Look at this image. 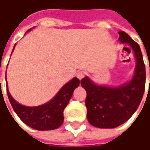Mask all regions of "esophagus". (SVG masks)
Masks as SVG:
<instances>
[{"label":"esophagus","mask_w":150,"mask_h":150,"mask_svg":"<svg viewBox=\"0 0 150 150\" xmlns=\"http://www.w3.org/2000/svg\"><path fill=\"white\" fill-rule=\"evenodd\" d=\"M85 75H86V72H84V71H78V73H77V77L78 78H79L80 80L82 79V78H83L85 77Z\"/></svg>","instance_id":"obj_1"}]
</instances>
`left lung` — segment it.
<instances>
[{
  "label": "left lung",
  "mask_w": 150,
  "mask_h": 150,
  "mask_svg": "<svg viewBox=\"0 0 150 150\" xmlns=\"http://www.w3.org/2000/svg\"><path fill=\"white\" fill-rule=\"evenodd\" d=\"M119 41L128 43L136 57L135 74L129 83L118 88L98 86L88 78L81 80L87 92V118L93 126L101 129H112L125 123L134 113L145 89V65L141 50L125 32H118Z\"/></svg>",
  "instance_id": "8db88e82"
}]
</instances>
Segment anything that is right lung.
Listing matches in <instances>:
<instances>
[{
    "label": "right lung",
    "mask_w": 150,
    "mask_h": 150,
    "mask_svg": "<svg viewBox=\"0 0 150 150\" xmlns=\"http://www.w3.org/2000/svg\"><path fill=\"white\" fill-rule=\"evenodd\" d=\"M79 83V79L74 78L65 84L50 102L38 107L23 106L14 100L7 88L6 92L14 111L23 123L34 129L52 130L59 128L63 123L64 108Z\"/></svg>",
    "instance_id": "1"
}]
</instances>
